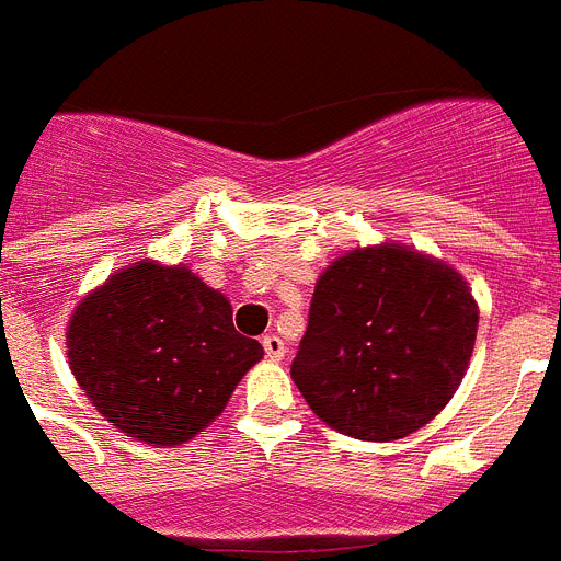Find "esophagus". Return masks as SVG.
<instances>
[{
  "instance_id": "obj_1",
  "label": "esophagus",
  "mask_w": 561,
  "mask_h": 561,
  "mask_svg": "<svg viewBox=\"0 0 561 561\" xmlns=\"http://www.w3.org/2000/svg\"><path fill=\"white\" fill-rule=\"evenodd\" d=\"M262 345H265V354L271 359H282V357H285V343H282V340L276 334H265Z\"/></svg>"
}]
</instances>
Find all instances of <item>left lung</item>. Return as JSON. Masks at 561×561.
<instances>
[{"label": "left lung", "mask_w": 561, "mask_h": 561, "mask_svg": "<svg viewBox=\"0 0 561 561\" xmlns=\"http://www.w3.org/2000/svg\"><path fill=\"white\" fill-rule=\"evenodd\" d=\"M476 331V296L444 259L398 241L354 248L317 279L290 377L331 430L389 444L453 400Z\"/></svg>", "instance_id": "8db88e82"}]
</instances>
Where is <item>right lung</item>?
<instances>
[{
    "label": "right lung",
    "mask_w": 561,
    "mask_h": 561,
    "mask_svg": "<svg viewBox=\"0 0 561 561\" xmlns=\"http://www.w3.org/2000/svg\"><path fill=\"white\" fill-rule=\"evenodd\" d=\"M68 368L126 438L178 446L202 435L265 357L233 328V305L186 265L140 259L77 302Z\"/></svg>",
    "instance_id": "add662e5"
}]
</instances>
